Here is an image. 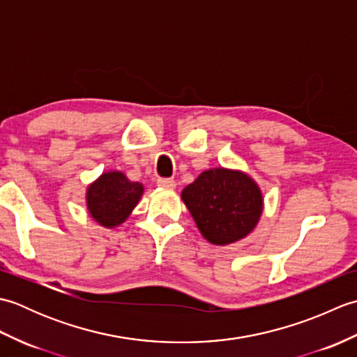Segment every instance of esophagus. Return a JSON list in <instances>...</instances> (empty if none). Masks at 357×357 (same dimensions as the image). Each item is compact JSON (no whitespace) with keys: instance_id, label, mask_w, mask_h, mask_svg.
Wrapping results in <instances>:
<instances>
[{"instance_id":"obj_1","label":"esophagus","mask_w":357,"mask_h":357,"mask_svg":"<svg viewBox=\"0 0 357 357\" xmlns=\"http://www.w3.org/2000/svg\"><path fill=\"white\" fill-rule=\"evenodd\" d=\"M156 184H158V187H161V188H170V190H173V188L176 187V183H174L173 179H169V178H159V179L156 181Z\"/></svg>"}]
</instances>
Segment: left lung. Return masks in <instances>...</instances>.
Masks as SVG:
<instances>
[{
  "label": "left lung",
  "instance_id": "obj_1",
  "mask_svg": "<svg viewBox=\"0 0 357 357\" xmlns=\"http://www.w3.org/2000/svg\"><path fill=\"white\" fill-rule=\"evenodd\" d=\"M210 244L230 245L253 233L264 211L261 187L248 173L225 167L204 170L181 193Z\"/></svg>",
  "mask_w": 357,
  "mask_h": 357
}]
</instances>
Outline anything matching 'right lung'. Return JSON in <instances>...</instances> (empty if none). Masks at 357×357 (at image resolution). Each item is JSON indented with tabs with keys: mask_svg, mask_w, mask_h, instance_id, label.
Segmentation results:
<instances>
[{
	"mask_svg": "<svg viewBox=\"0 0 357 357\" xmlns=\"http://www.w3.org/2000/svg\"><path fill=\"white\" fill-rule=\"evenodd\" d=\"M144 185L133 183L123 172H104L86 190L90 218L105 229H115L132 215L141 201Z\"/></svg>",
	"mask_w": 357,
	"mask_h": 357,
	"instance_id": "obj_1",
	"label": "right lung"
}]
</instances>
